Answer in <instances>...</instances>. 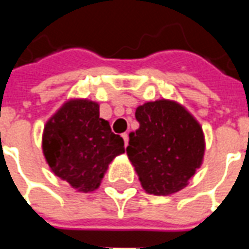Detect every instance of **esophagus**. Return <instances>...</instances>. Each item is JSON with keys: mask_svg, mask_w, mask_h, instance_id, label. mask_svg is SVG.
<instances>
[{"mask_svg": "<svg viewBox=\"0 0 249 249\" xmlns=\"http://www.w3.org/2000/svg\"><path fill=\"white\" fill-rule=\"evenodd\" d=\"M123 139H124L125 146H128V141H129V136H128V133H123Z\"/></svg>", "mask_w": 249, "mask_h": 249, "instance_id": "34e87169", "label": "esophagus"}]
</instances>
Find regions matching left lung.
<instances>
[{
    "label": "left lung",
    "mask_w": 249,
    "mask_h": 249,
    "mask_svg": "<svg viewBox=\"0 0 249 249\" xmlns=\"http://www.w3.org/2000/svg\"><path fill=\"white\" fill-rule=\"evenodd\" d=\"M140 128L129 135L126 153L146 192H178L200 168L204 156L201 126L173 101L159 100L136 109Z\"/></svg>",
    "instance_id": "1"
}]
</instances>
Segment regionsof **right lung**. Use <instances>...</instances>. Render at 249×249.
Returning a JSON list of instances; mask_svg holds the SVG:
<instances>
[{
	"label": "right lung",
	"mask_w": 249,
	"mask_h": 249,
	"mask_svg": "<svg viewBox=\"0 0 249 249\" xmlns=\"http://www.w3.org/2000/svg\"><path fill=\"white\" fill-rule=\"evenodd\" d=\"M42 149L53 173L80 192L98 188L109 162L125 152L123 137L88 100L68 101L46 123Z\"/></svg>",
	"instance_id": "right-lung-1"
}]
</instances>
